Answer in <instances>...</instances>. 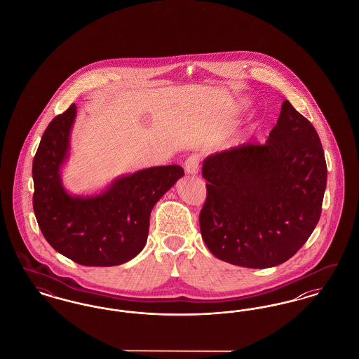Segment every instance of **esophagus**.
I'll use <instances>...</instances> for the list:
<instances>
[{
  "label": "esophagus",
  "mask_w": 359,
  "mask_h": 359,
  "mask_svg": "<svg viewBox=\"0 0 359 359\" xmlns=\"http://www.w3.org/2000/svg\"><path fill=\"white\" fill-rule=\"evenodd\" d=\"M199 163H201V156L199 154H191L184 163L186 173L196 175L199 172Z\"/></svg>",
  "instance_id": "obj_1"
}]
</instances>
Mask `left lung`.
I'll return each instance as SVG.
<instances>
[{"instance_id":"obj_1","label":"left lung","mask_w":359,"mask_h":359,"mask_svg":"<svg viewBox=\"0 0 359 359\" xmlns=\"http://www.w3.org/2000/svg\"><path fill=\"white\" fill-rule=\"evenodd\" d=\"M199 215L208 250L233 265L277 266L307 242L322 214L327 165L312 123L290 101L264 145L210 154Z\"/></svg>"}]
</instances>
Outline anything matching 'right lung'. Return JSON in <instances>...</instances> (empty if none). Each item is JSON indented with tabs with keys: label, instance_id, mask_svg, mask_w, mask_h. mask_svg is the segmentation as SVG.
<instances>
[{
	"label": "right lung",
	"instance_id": "add662e5",
	"mask_svg": "<svg viewBox=\"0 0 359 359\" xmlns=\"http://www.w3.org/2000/svg\"><path fill=\"white\" fill-rule=\"evenodd\" d=\"M76 106L56 116L41 137L32 164L34 211L52 248L85 266H116L144 249L154 205L184 175L161 165L120 176L98 195H69L60 170L69 158Z\"/></svg>",
	"mask_w": 359,
	"mask_h": 359
}]
</instances>
